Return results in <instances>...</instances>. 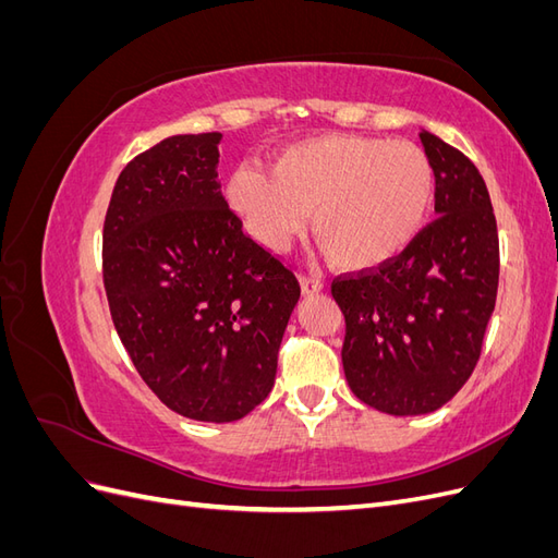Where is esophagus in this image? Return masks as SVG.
I'll use <instances>...</instances> for the list:
<instances>
[{
    "mask_svg": "<svg viewBox=\"0 0 558 558\" xmlns=\"http://www.w3.org/2000/svg\"><path fill=\"white\" fill-rule=\"evenodd\" d=\"M300 286H302V293H305V295H316V293L324 291V281H320L318 277H312V275H302Z\"/></svg>",
    "mask_w": 558,
    "mask_h": 558,
    "instance_id": "obj_1",
    "label": "esophagus"
}]
</instances>
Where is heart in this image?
Here are the masks:
<instances>
[{"mask_svg":"<svg viewBox=\"0 0 558 558\" xmlns=\"http://www.w3.org/2000/svg\"><path fill=\"white\" fill-rule=\"evenodd\" d=\"M226 197L251 238L269 251L289 248L312 211V232L330 260L369 269L416 240L435 199V170L412 142L326 134L286 146L272 174L238 167Z\"/></svg>","mask_w":558,"mask_h":558,"instance_id":"1","label":"heart"}]
</instances>
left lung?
Instances as JSON below:
<instances>
[{
    "label": "left lung",
    "mask_w": 558,
    "mask_h": 558,
    "mask_svg": "<svg viewBox=\"0 0 558 558\" xmlns=\"http://www.w3.org/2000/svg\"><path fill=\"white\" fill-rule=\"evenodd\" d=\"M418 137L435 170L437 218L393 260L332 281L351 391L393 416L435 412L461 391L480 361L500 272L480 170L435 134Z\"/></svg>",
    "instance_id": "obj_1"
}]
</instances>
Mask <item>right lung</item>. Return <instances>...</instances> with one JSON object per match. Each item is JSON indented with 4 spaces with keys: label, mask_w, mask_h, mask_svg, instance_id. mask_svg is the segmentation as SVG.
Wrapping results in <instances>:
<instances>
[{
    "label": "right lung",
    "mask_w": 558,
    "mask_h": 558,
    "mask_svg": "<svg viewBox=\"0 0 558 558\" xmlns=\"http://www.w3.org/2000/svg\"><path fill=\"white\" fill-rule=\"evenodd\" d=\"M221 137L174 134L130 160L102 234L109 310L134 367L167 408L209 424L246 416L272 391L300 300L295 275L228 207Z\"/></svg>",
    "instance_id": "right-lung-1"
}]
</instances>
